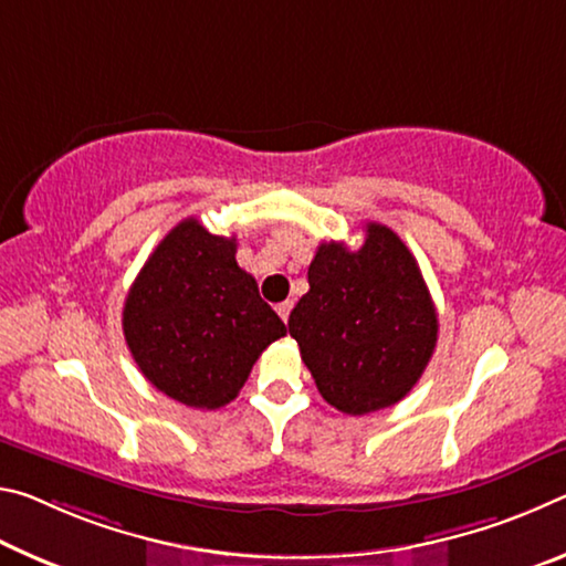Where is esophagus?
Masks as SVG:
<instances>
[{"label":"esophagus","instance_id":"34e87169","mask_svg":"<svg viewBox=\"0 0 566 566\" xmlns=\"http://www.w3.org/2000/svg\"><path fill=\"white\" fill-rule=\"evenodd\" d=\"M275 311H277V316H281L285 323H289V316H291V311H293V301H283V303H277V305H275Z\"/></svg>","mask_w":566,"mask_h":566}]
</instances>
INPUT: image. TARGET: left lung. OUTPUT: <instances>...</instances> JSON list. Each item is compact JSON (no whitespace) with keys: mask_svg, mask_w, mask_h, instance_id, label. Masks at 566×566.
<instances>
[{"mask_svg":"<svg viewBox=\"0 0 566 566\" xmlns=\"http://www.w3.org/2000/svg\"><path fill=\"white\" fill-rule=\"evenodd\" d=\"M308 285L289 331L321 396L350 416L401 401L429 366L439 333L431 293L403 240L366 222L356 250L321 243Z\"/></svg>","mask_w":566,"mask_h":566,"instance_id":"8db88e82","label":"left lung"}]
</instances>
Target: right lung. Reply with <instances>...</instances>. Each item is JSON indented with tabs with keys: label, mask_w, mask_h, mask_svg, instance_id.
<instances>
[{
	"label": "right lung",
	"mask_w": 566,
	"mask_h": 566,
	"mask_svg": "<svg viewBox=\"0 0 566 566\" xmlns=\"http://www.w3.org/2000/svg\"><path fill=\"white\" fill-rule=\"evenodd\" d=\"M235 238L196 218L175 226L137 273L123 308L129 354L157 391L192 409L233 401L285 323L235 261Z\"/></svg>",
	"instance_id": "1"
}]
</instances>
